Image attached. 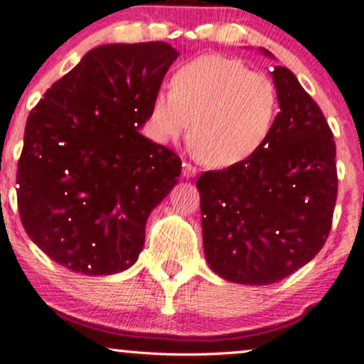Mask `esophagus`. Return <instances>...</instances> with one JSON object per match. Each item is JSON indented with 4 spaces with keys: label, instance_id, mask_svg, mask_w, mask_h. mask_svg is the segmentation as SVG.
I'll return each instance as SVG.
<instances>
[{
    "label": "esophagus",
    "instance_id": "obj_1",
    "mask_svg": "<svg viewBox=\"0 0 364 364\" xmlns=\"http://www.w3.org/2000/svg\"><path fill=\"white\" fill-rule=\"evenodd\" d=\"M195 176H196L195 166H191V164H188V162H185V164H183V178L190 179V178H195Z\"/></svg>",
    "mask_w": 364,
    "mask_h": 364
}]
</instances>
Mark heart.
I'll return each mask as SVG.
<instances>
[{"label": "heart", "instance_id": "1", "mask_svg": "<svg viewBox=\"0 0 364 364\" xmlns=\"http://www.w3.org/2000/svg\"><path fill=\"white\" fill-rule=\"evenodd\" d=\"M277 112V90L267 75L250 72L235 58L203 54L183 65L171 92H159L150 107L154 139L161 144L186 133L208 168L241 164L265 144Z\"/></svg>", "mask_w": 364, "mask_h": 364}]
</instances>
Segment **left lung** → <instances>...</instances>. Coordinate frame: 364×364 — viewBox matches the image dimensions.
Instances as JSON below:
<instances>
[{"instance_id":"left-lung-1","label":"left lung","mask_w":364,"mask_h":364,"mask_svg":"<svg viewBox=\"0 0 364 364\" xmlns=\"http://www.w3.org/2000/svg\"><path fill=\"white\" fill-rule=\"evenodd\" d=\"M272 80L281 111L265 144L196 181L208 267L248 286L306 265L325 245L337 198L336 141L323 112L286 66H274Z\"/></svg>"}]
</instances>
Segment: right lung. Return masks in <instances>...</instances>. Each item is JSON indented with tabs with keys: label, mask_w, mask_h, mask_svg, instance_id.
Instances as JSON below:
<instances>
[{
	"label": "right lung",
	"mask_w": 364,
	"mask_h": 364,
	"mask_svg": "<svg viewBox=\"0 0 364 364\" xmlns=\"http://www.w3.org/2000/svg\"><path fill=\"white\" fill-rule=\"evenodd\" d=\"M178 56L166 43L99 46L28 114L20 219L68 270L111 275L139 260L150 212L181 174L174 152L140 133Z\"/></svg>",
	"instance_id": "obj_1"
}]
</instances>
